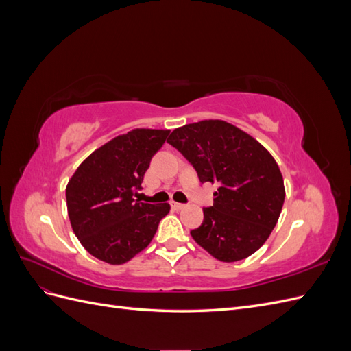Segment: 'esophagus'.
Returning <instances> with one entry per match:
<instances>
[{"mask_svg":"<svg viewBox=\"0 0 351 351\" xmlns=\"http://www.w3.org/2000/svg\"><path fill=\"white\" fill-rule=\"evenodd\" d=\"M184 206L186 205H183V204H178V202H171V208L173 209H176V210H182V209H184Z\"/></svg>","mask_w":351,"mask_h":351,"instance_id":"1","label":"esophagus"}]
</instances>
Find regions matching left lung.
<instances>
[{"mask_svg": "<svg viewBox=\"0 0 351 351\" xmlns=\"http://www.w3.org/2000/svg\"><path fill=\"white\" fill-rule=\"evenodd\" d=\"M195 167L202 183L218 184L193 240L221 262L246 259L268 240L285 199L274 156L239 127L204 120L178 127L168 141Z\"/></svg>", "mask_w": 351, "mask_h": 351, "instance_id": "8db88e82", "label": "left lung"}]
</instances>
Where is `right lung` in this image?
<instances>
[{"mask_svg":"<svg viewBox=\"0 0 351 351\" xmlns=\"http://www.w3.org/2000/svg\"><path fill=\"white\" fill-rule=\"evenodd\" d=\"M169 130L133 129L93 151L66 187L70 224L92 256L111 265L129 262L147 247L168 204L134 200L143 176Z\"/></svg>","mask_w":351,"mask_h":351,"instance_id":"right-lung-1","label":"right lung"}]
</instances>
